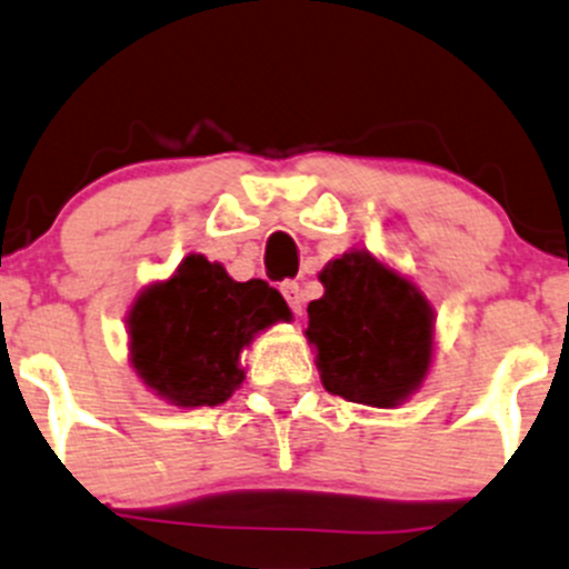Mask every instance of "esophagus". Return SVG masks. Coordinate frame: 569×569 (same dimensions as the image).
<instances>
[{"label":"esophagus","instance_id":"1","mask_svg":"<svg viewBox=\"0 0 569 569\" xmlns=\"http://www.w3.org/2000/svg\"><path fill=\"white\" fill-rule=\"evenodd\" d=\"M280 291H283V297H286V302H289L291 311L302 313V302H306V297H302L300 283H295V280H286V283H280Z\"/></svg>","mask_w":569,"mask_h":569}]
</instances>
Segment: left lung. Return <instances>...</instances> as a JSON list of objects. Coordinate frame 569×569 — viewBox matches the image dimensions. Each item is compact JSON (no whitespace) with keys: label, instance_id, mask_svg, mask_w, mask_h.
Listing matches in <instances>:
<instances>
[{"label":"left lung","instance_id":"obj_1","mask_svg":"<svg viewBox=\"0 0 569 569\" xmlns=\"http://www.w3.org/2000/svg\"><path fill=\"white\" fill-rule=\"evenodd\" d=\"M325 295L308 306V341L330 395L395 408L422 386L433 358V308L372 252L350 250L319 272Z\"/></svg>","mask_w":569,"mask_h":569}]
</instances>
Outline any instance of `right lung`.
I'll return each mask as SVG.
<instances>
[{
    "label": "right lung",
    "instance_id": "add662e5",
    "mask_svg": "<svg viewBox=\"0 0 569 569\" xmlns=\"http://www.w3.org/2000/svg\"><path fill=\"white\" fill-rule=\"evenodd\" d=\"M291 311L267 280H239L206 256L147 286L127 317L136 375L180 408L219 406L244 380L241 350Z\"/></svg>",
    "mask_w": 569,
    "mask_h": 569
}]
</instances>
